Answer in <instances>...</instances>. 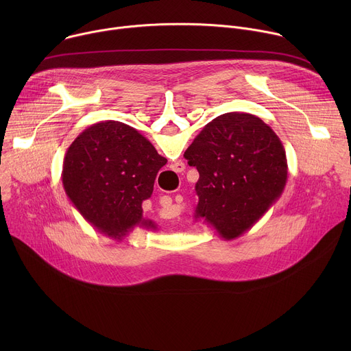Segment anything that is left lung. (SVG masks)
<instances>
[{
  "label": "left lung",
  "mask_w": 351,
  "mask_h": 351,
  "mask_svg": "<svg viewBox=\"0 0 351 351\" xmlns=\"http://www.w3.org/2000/svg\"><path fill=\"white\" fill-rule=\"evenodd\" d=\"M199 179L194 218L225 240L253 228L282 195L287 160L278 134L252 114L228 112L199 132L184 153Z\"/></svg>",
  "instance_id": "left-lung-1"
}]
</instances>
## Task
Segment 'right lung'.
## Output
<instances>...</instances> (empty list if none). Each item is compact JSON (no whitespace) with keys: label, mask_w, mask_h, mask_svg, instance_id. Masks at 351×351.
<instances>
[{"label":"right lung","mask_w":351,"mask_h":351,"mask_svg":"<svg viewBox=\"0 0 351 351\" xmlns=\"http://www.w3.org/2000/svg\"><path fill=\"white\" fill-rule=\"evenodd\" d=\"M167 164L136 129L118 121L82 132L64 158L65 193L80 215L101 233L121 240L134 226L156 229L143 218L141 204Z\"/></svg>","instance_id":"right-lung-1"}]
</instances>
